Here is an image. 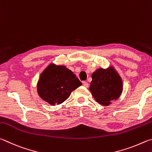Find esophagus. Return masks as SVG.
Returning <instances> with one entry per match:
<instances>
[{
	"label": "esophagus",
	"instance_id": "esophagus-1",
	"mask_svg": "<svg viewBox=\"0 0 152 152\" xmlns=\"http://www.w3.org/2000/svg\"><path fill=\"white\" fill-rule=\"evenodd\" d=\"M83 85L84 86V87H89V84H88V83H87V82L83 81Z\"/></svg>",
	"mask_w": 152,
	"mask_h": 152
}]
</instances>
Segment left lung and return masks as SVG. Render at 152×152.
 Segmentation results:
<instances>
[{"label":"left lung","instance_id":"1","mask_svg":"<svg viewBox=\"0 0 152 152\" xmlns=\"http://www.w3.org/2000/svg\"><path fill=\"white\" fill-rule=\"evenodd\" d=\"M89 90L99 104L107 106L111 101L117 100L123 91V82L113 66L97 69L92 74Z\"/></svg>","mask_w":152,"mask_h":152}]
</instances>
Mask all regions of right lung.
<instances>
[{
	"label": "right lung",
	"instance_id": "1",
	"mask_svg": "<svg viewBox=\"0 0 152 152\" xmlns=\"http://www.w3.org/2000/svg\"><path fill=\"white\" fill-rule=\"evenodd\" d=\"M81 85L75 75L65 66L50 63L40 75L37 93L50 105H58L65 102L71 92Z\"/></svg>",
	"mask_w": 152,
	"mask_h": 152
}]
</instances>
